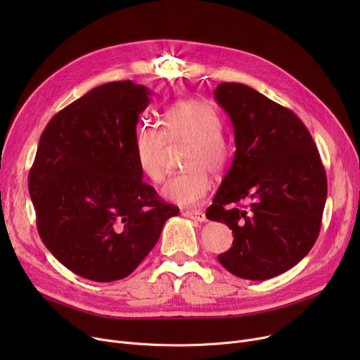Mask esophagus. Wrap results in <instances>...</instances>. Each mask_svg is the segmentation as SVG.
<instances>
[{"mask_svg":"<svg viewBox=\"0 0 360 360\" xmlns=\"http://www.w3.org/2000/svg\"><path fill=\"white\" fill-rule=\"evenodd\" d=\"M188 219H193L195 221H205V214L202 212H185L184 213Z\"/></svg>","mask_w":360,"mask_h":360,"instance_id":"1","label":"esophagus"}]
</instances>
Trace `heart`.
<instances>
[{"mask_svg": "<svg viewBox=\"0 0 360 360\" xmlns=\"http://www.w3.org/2000/svg\"><path fill=\"white\" fill-rule=\"evenodd\" d=\"M165 128L143 124L136 134V159L144 176L162 182L166 175V148L169 141H191L185 167L190 170L172 176L163 186L166 200L179 205H198L210 193L212 182L207 170L219 175L233 158V144L221 131L223 120L209 102L179 101L165 113Z\"/></svg>", "mask_w": 360, "mask_h": 360, "instance_id": "1", "label": "heart"}]
</instances>
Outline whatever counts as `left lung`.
Here are the masks:
<instances>
[{"label":"left lung","mask_w":360,"mask_h":360,"mask_svg":"<svg viewBox=\"0 0 360 360\" xmlns=\"http://www.w3.org/2000/svg\"><path fill=\"white\" fill-rule=\"evenodd\" d=\"M214 98L231 117L236 146L205 212L235 238L217 258L240 278L267 280L314 247L327 200L326 169L308 128L290 109L240 83L219 84ZM242 200L250 204L236 205Z\"/></svg>","instance_id":"8db88e82"}]
</instances>
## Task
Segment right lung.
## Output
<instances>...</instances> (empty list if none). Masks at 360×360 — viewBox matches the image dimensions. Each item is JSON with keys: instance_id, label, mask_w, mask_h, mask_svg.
<instances>
[{"instance_id": "right-lung-1", "label": "right lung", "mask_w": 360, "mask_h": 360, "mask_svg": "<svg viewBox=\"0 0 360 360\" xmlns=\"http://www.w3.org/2000/svg\"><path fill=\"white\" fill-rule=\"evenodd\" d=\"M150 94L131 80L91 89L48 122L30 167L42 242L93 281L129 276L179 213L143 181L136 159V128Z\"/></svg>"}]
</instances>
